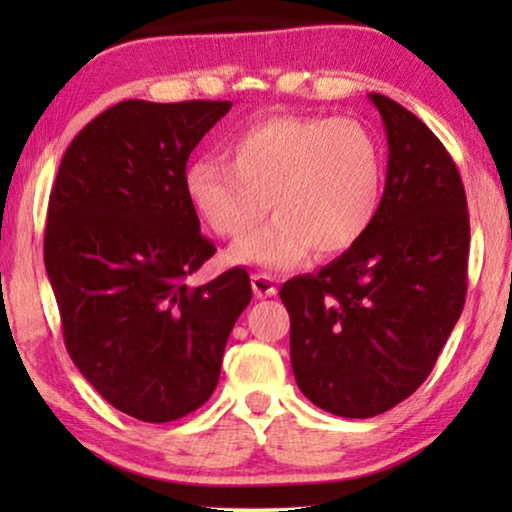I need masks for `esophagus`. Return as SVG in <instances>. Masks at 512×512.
Wrapping results in <instances>:
<instances>
[{
	"label": "esophagus",
	"instance_id": "1",
	"mask_svg": "<svg viewBox=\"0 0 512 512\" xmlns=\"http://www.w3.org/2000/svg\"><path fill=\"white\" fill-rule=\"evenodd\" d=\"M251 286H254L256 298H270L277 293V282L268 275H251Z\"/></svg>",
	"mask_w": 512,
	"mask_h": 512
}]
</instances>
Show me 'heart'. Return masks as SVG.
<instances>
[{
    "instance_id": "1",
    "label": "heart",
    "mask_w": 512,
    "mask_h": 512,
    "mask_svg": "<svg viewBox=\"0 0 512 512\" xmlns=\"http://www.w3.org/2000/svg\"><path fill=\"white\" fill-rule=\"evenodd\" d=\"M228 160H193L184 188L202 221L228 240L249 235L272 202L277 219L233 249L240 263L289 270L310 249L342 254L368 233L380 209V144L352 118H261L230 139Z\"/></svg>"
}]
</instances>
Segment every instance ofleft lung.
<instances>
[{"instance_id":"left-lung-1","label":"left lung","mask_w":512,"mask_h":512,"mask_svg":"<svg viewBox=\"0 0 512 512\" xmlns=\"http://www.w3.org/2000/svg\"><path fill=\"white\" fill-rule=\"evenodd\" d=\"M387 130L384 195L368 233L279 291L303 394L338 417L382 415L436 366L468 286L466 193L440 139L401 104L370 93Z\"/></svg>"}]
</instances>
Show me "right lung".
<instances>
[{
	"label": "right lung",
	"mask_w": 512,
	"mask_h": 512,
	"mask_svg": "<svg viewBox=\"0 0 512 512\" xmlns=\"http://www.w3.org/2000/svg\"><path fill=\"white\" fill-rule=\"evenodd\" d=\"M230 102L125 100L62 156L44 263L67 352L104 401L142 422L198 410L251 300L247 270L191 289L214 256L184 188L186 163Z\"/></svg>",
	"instance_id": "right-lung-1"
}]
</instances>
